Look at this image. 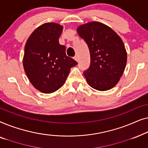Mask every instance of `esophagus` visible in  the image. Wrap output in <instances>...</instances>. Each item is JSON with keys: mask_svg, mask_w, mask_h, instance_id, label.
<instances>
[{"mask_svg": "<svg viewBox=\"0 0 148 148\" xmlns=\"http://www.w3.org/2000/svg\"><path fill=\"white\" fill-rule=\"evenodd\" d=\"M74 59H75V60H76V61H78V60H79L78 56H77V55H75V57H74Z\"/></svg>", "mask_w": 148, "mask_h": 148, "instance_id": "obj_1", "label": "esophagus"}]
</instances>
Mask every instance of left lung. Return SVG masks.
I'll use <instances>...</instances> for the list:
<instances>
[{
  "instance_id": "1",
  "label": "left lung",
  "mask_w": 148,
  "mask_h": 148,
  "mask_svg": "<svg viewBox=\"0 0 148 148\" xmlns=\"http://www.w3.org/2000/svg\"><path fill=\"white\" fill-rule=\"evenodd\" d=\"M77 31L90 50V66L84 72L88 84L99 91L110 90L119 82L127 64L122 40L114 30L98 21L79 26Z\"/></svg>"
}]
</instances>
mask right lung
<instances>
[{
	"label": "right lung",
	"mask_w": 148,
	"mask_h": 148,
	"mask_svg": "<svg viewBox=\"0 0 148 148\" xmlns=\"http://www.w3.org/2000/svg\"><path fill=\"white\" fill-rule=\"evenodd\" d=\"M63 27L46 23L34 30L25 46L23 64L29 82L38 90L50 94L63 86L71 68L77 64L66 56L58 39Z\"/></svg>",
	"instance_id": "obj_1"
}]
</instances>
